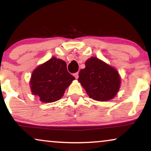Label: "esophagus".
<instances>
[{"instance_id":"esophagus-1","label":"esophagus","mask_w":151,"mask_h":151,"mask_svg":"<svg viewBox=\"0 0 151 151\" xmlns=\"http://www.w3.org/2000/svg\"><path fill=\"white\" fill-rule=\"evenodd\" d=\"M73 76H74V77H75V78H76V79H78V77H79V76H78V72H77V73H74Z\"/></svg>"}]
</instances>
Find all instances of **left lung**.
<instances>
[{
  "label": "left lung",
  "mask_w": 151,
  "mask_h": 151,
  "mask_svg": "<svg viewBox=\"0 0 151 151\" xmlns=\"http://www.w3.org/2000/svg\"><path fill=\"white\" fill-rule=\"evenodd\" d=\"M78 82L94 100L105 102L114 98L120 88L118 71L96 57H91L79 72Z\"/></svg>",
  "instance_id": "1"
}]
</instances>
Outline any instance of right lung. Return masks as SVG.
Instances as JSON below:
<instances>
[{
  "instance_id": "1",
  "label": "right lung",
  "mask_w": 151,
  "mask_h": 151,
  "mask_svg": "<svg viewBox=\"0 0 151 151\" xmlns=\"http://www.w3.org/2000/svg\"><path fill=\"white\" fill-rule=\"evenodd\" d=\"M75 78L67 71V64L55 57L37 67L32 72L30 88L42 102L59 100Z\"/></svg>"
}]
</instances>
